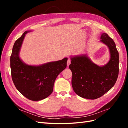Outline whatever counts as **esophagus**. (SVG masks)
<instances>
[{"instance_id": "1", "label": "esophagus", "mask_w": 128, "mask_h": 128, "mask_svg": "<svg viewBox=\"0 0 128 128\" xmlns=\"http://www.w3.org/2000/svg\"><path fill=\"white\" fill-rule=\"evenodd\" d=\"M70 62H71V61L70 59H68V61H67V66H69V64H70Z\"/></svg>"}]
</instances>
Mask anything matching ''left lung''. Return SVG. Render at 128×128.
Returning a JSON list of instances; mask_svg holds the SVG:
<instances>
[{
	"instance_id": "obj_1",
	"label": "left lung",
	"mask_w": 128,
	"mask_h": 128,
	"mask_svg": "<svg viewBox=\"0 0 128 128\" xmlns=\"http://www.w3.org/2000/svg\"><path fill=\"white\" fill-rule=\"evenodd\" d=\"M100 42L110 50V60L103 66L94 64L88 56H71L69 66L72 72V84L76 94L80 97L96 99L113 87L118 75L119 56L114 40L102 33Z\"/></svg>"
}]
</instances>
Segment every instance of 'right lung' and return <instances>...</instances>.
Here are the masks:
<instances>
[{
    "label": "right lung",
    "mask_w": 128,
    "mask_h": 128,
    "mask_svg": "<svg viewBox=\"0 0 128 128\" xmlns=\"http://www.w3.org/2000/svg\"><path fill=\"white\" fill-rule=\"evenodd\" d=\"M26 31L15 41L10 56L11 75L17 90L32 101L47 98L53 92L55 80L67 67V58L39 66L26 64L19 57Z\"/></svg>",
    "instance_id": "add662e5"
}]
</instances>
